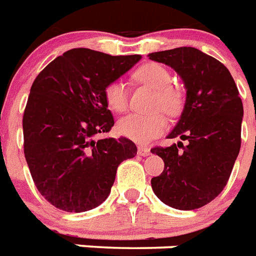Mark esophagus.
Listing matches in <instances>:
<instances>
[{
	"label": "esophagus",
	"mask_w": 256,
	"mask_h": 256,
	"mask_svg": "<svg viewBox=\"0 0 256 256\" xmlns=\"http://www.w3.org/2000/svg\"><path fill=\"white\" fill-rule=\"evenodd\" d=\"M138 153L140 154V156L146 157L150 154V149L146 148V146H138Z\"/></svg>",
	"instance_id": "1"
}]
</instances>
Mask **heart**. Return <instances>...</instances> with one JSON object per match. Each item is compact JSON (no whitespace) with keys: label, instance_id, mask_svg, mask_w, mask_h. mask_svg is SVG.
Returning a JSON list of instances; mask_svg holds the SVG:
<instances>
[{"label":"heart","instance_id":"heart-1","mask_svg":"<svg viewBox=\"0 0 256 256\" xmlns=\"http://www.w3.org/2000/svg\"><path fill=\"white\" fill-rule=\"evenodd\" d=\"M134 78L140 83L156 90L150 100V110H160L168 116L178 115L184 107L181 90L172 86V75L166 67L158 63H148L140 67ZM104 100L110 110L126 111L128 107V90L122 80H112L104 87ZM166 130V120L158 111L149 114H130L118 120V130L130 140L146 144L154 140Z\"/></svg>","mask_w":256,"mask_h":256}]
</instances>
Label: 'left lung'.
<instances>
[{"label":"left lung","instance_id":"obj_1","mask_svg":"<svg viewBox=\"0 0 256 256\" xmlns=\"http://www.w3.org/2000/svg\"><path fill=\"white\" fill-rule=\"evenodd\" d=\"M182 78L186 102L169 138L184 145L154 146L164 170L150 184L165 205L194 210L208 205L228 184L240 149L243 104L224 64L194 47H177L148 55Z\"/></svg>","mask_w":256,"mask_h":256}]
</instances>
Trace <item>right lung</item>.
<instances>
[{
	"label": "right lung",
	"mask_w": 256,
	"mask_h": 256,
	"mask_svg": "<svg viewBox=\"0 0 256 256\" xmlns=\"http://www.w3.org/2000/svg\"><path fill=\"white\" fill-rule=\"evenodd\" d=\"M141 59L72 48L38 74L24 112V152L32 181L56 209L80 212L110 196L118 166L136 156L126 138H100L115 122L104 87Z\"/></svg>",
	"instance_id": "obj_1"
}]
</instances>
